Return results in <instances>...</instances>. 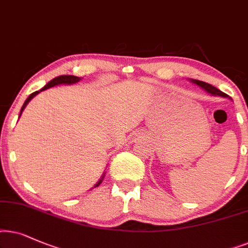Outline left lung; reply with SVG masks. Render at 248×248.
<instances>
[{
    "label": "left lung",
    "mask_w": 248,
    "mask_h": 248,
    "mask_svg": "<svg viewBox=\"0 0 248 248\" xmlns=\"http://www.w3.org/2000/svg\"><path fill=\"white\" fill-rule=\"evenodd\" d=\"M191 82H194V84L199 85L200 87H202L203 90H205L207 93H210L211 95H214V96H222V97H229L226 93H223V92H221L220 90H217V87H214V86L207 84V82H204V81H201V80H196V79H191Z\"/></svg>",
    "instance_id": "8db88e82"
}]
</instances>
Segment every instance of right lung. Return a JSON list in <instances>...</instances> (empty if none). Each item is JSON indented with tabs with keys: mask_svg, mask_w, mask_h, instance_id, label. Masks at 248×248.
<instances>
[{
	"mask_svg": "<svg viewBox=\"0 0 248 248\" xmlns=\"http://www.w3.org/2000/svg\"><path fill=\"white\" fill-rule=\"evenodd\" d=\"M81 78H79V77H76V76H71V75H63V76H59V77H55L54 79H52L51 81L49 82H47V84H46L44 87L42 88L41 91H37V92H34V93H31V95H29L28 96V98L27 100L25 101V103H24V105H22V108H21V111H20V115H21V113H22V111L25 110V108H26V105L28 104V102L31 100L32 97L34 96H36V95H37L39 92H43V91H45V90H47V88H51V87H53V86H57V85H71V84H76V82H78L79 80H80ZM20 115H19V117H20ZM103 178H104V174L103 176H102V178L100 180H98V183L95 185L94 186V188L95 187H97V186H100L101 185V183L102 181H103Z\"/></svg>",
	"mask_w": 248,
	"mask_h": 248,
	"instance_id": "obj_1",
	"label": "right lung"
}]
</instances>
